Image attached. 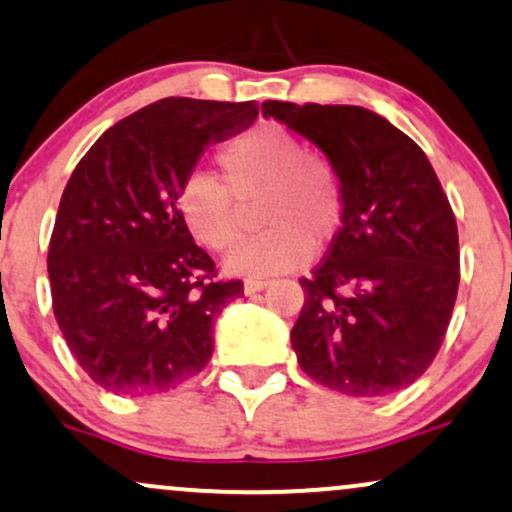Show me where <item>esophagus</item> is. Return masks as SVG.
<instances>
[{
    "label": "esophagus",
    "mask_w": 512,
    "mask_h": 512,
    "mask_svg": "<svg viewBox=\"0 0 512 512\" xmlns=\"http://www.w3.org/2000/svg\"><path fill=\"white\" fill-rule=\"evenodd\" d=\"M267 286H269L267 279H248V281H245V293H248V295L260 293V291H264V288H267Z\"/></svg>",
    "instance_id": "34e87169"
}]
</instances>
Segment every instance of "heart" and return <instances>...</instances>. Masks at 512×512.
Wrapping results in <instances>:
<instances>
[{
  "label": "heart",
  "mask_w": 512,
  "mask_h": 512,
  "mask_svg": "<svg viewBox=\"0 0 512 512\" xmlns=\"http://www.w3.org/2000/svg\"><path fill=\"white\" fill-rule=\"evenodd\" d=\"M221 178L190 174L178 190V212L202 248L229 252L243 238V205L260 202L267 231L229 257V269L267 276L300 267L312 245L341 231L346 188L329 157L307 152L303 138L279 123H257L217 152Z\"/></svg>",
  "instance_id": "obj_1"
}]
</instances>
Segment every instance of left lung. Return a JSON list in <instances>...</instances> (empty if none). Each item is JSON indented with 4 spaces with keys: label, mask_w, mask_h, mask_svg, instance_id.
I'll return each instance as SVG.
<instances>
[{
    "label": "left lung",
    "mask_w": 512,
    "mask_h": 512,
    "mask_svg": "<svg viewBox=\"0 0 512 512\" xmlns=\"http://www.w3.org/2000/svg\"><path fill=\"white\" fill-rule=\"evenodd\" d=\"M338 166L343 226L291 331L317 384L379 398L415 384L439 353L460 283L458 224L432 164L384 116L350 104L264 102Z\"/></svg>",
    "instance_id": "8db88e82"
}]
</instances>
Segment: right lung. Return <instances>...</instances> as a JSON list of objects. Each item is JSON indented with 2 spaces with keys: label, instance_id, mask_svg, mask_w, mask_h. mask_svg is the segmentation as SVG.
<instances>
[{
  "label": "right lung",
  "instance_id": "add662e5",
  "mask_svg": "<svg viewBox=\"0 0 512 512\" xmlns=\"http://www.w3.org/2000/svg\"><path fill=\"white\" fill-rule=\"evenodd\" d=\"M260 114L255 102L166 97L85 152L49 238L52 307L83 372L119 396L171 391L207 367L214 319L243 295L219 281L178 212L197 157Z\"/></svg>",
  "mask_w": 512,
  "mask_h": 512
}]
</instances>
